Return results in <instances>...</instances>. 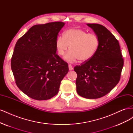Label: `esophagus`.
I'll return each mask as SVG.
<instances>
[{"mask_svg":"<svg viewBox=\"0 0 133 133\" xmlns=\"http://www.w3.org/2000/svg\"><path fill=\"white\" fill-rule=\"evenodd\" d=\"M69 66V70H72L73 69V66H72L71 64H69V66Z\"/></svg>","mask_w":133,"mask_h":133,"instance_id":"34e87169","label":"esophagus"}]
</instances>
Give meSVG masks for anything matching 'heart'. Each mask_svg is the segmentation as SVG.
Segmentation results:
<instances>
[{
    "instance_id": "heart-1",
    "label": "heart",
    "mask_w": 133,
    "mask_h": 133,
    "mask_svg": "<svg viewBox=\"0 0 133 133\" xmlns=\"http://www.w3.org/2000/svg\"><path fill=\"white\" fill-rule=\"evenodd\" d=\"M99 45L98 36L87 33L79 28H71L64 32L56 40L55 48L58 54L63 57L69 46L70 50L65 56L68 62H74L79 59L81 62L90 60L96 53Z\"/></svg>"
}]
</instances>
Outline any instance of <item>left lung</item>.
Masks as SVG:
<instances>
[{"label":"left lung","mask_w":133,"mask_h":133,"mask_svg":"<svg viewBox=\"0 0 133 133\" xmlns=\"http://www.w3.org/2000/svg\"><path fill=\"white\" fill-rule=\"evenodd\" d=\"M99 40L95 55L81 65L74 67L77 74L76 91L82 97L97 99L107 95L120 79L124 60L119 42L102 25L87 24Z\"/></svg>","instance_id":"left-lung-1"}]
</instances>
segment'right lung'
<instances>
[{"label": "right lung", "mask_w": 133, "mask_h": 133, "mask_svg": "<svg viewBox=\"0 0 133 133\" xmlns=\"http://www.w3.org/2000/svg\"><path fill=\"white\" fill-rule=\"evenodd\" d=\"M64 25L61 22L35 25L15 44L11 70L19 89L32 99L48 100L57 95L68 73L67 63L56 54L55 48Z\"/></svg>", "instance_id": "add662e5"}]
</instances>
